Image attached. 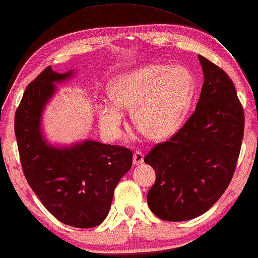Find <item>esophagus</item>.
Masks as SVG:
<instances>
[{"label": "esophagus", "mask_w": 258, "mask_h": 258, "mask_svg": "<svg viewBox=\"0 0 258 258\" xmlns=\"http://www.w3.org/2000/svg\"><path fill=\"white\" fill-rule=\"evenodd\" d=\"M143 161H144V153L142 151H140V149H137V151H135V153L133 155V164L141 165V164H143Z\"/></svg>", "instance_id": "1"}]
</instances>
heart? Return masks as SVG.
Masks as SVG:
<instances>
[{
  "mask_svg": "<svg viewBox=\"0 0 258 258\" xmlns=\"http://www.w3.org/2000/svg\"><path fill=\"white\" fill-rule=\"evenodd\" d=\"M194 77L182 67L149 66L123 75L110 83L112 104L101 105L99 123L109 139L119 135L123 114L132 110V119L154 140L176 133L194 97Z\"/></svg>",
  "mask_w": 258,
  "mask_h": 258,
  "instance_id": "heart-1",
  "label": "heart"
}]
</instances>
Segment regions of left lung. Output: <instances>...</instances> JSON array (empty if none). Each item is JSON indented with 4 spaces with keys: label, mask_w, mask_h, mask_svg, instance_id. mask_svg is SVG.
<instances>
[{
    "label": "left lung",
    "mask_w": 258,
    "mask_h": 258,
    "mask_svg": "<svg viewBox=\"0 0 258 258\" xmlns=\"http://www.w3.org/2000/svg\"><path fill=\"white\" fill-rule=\"evenodd\" d=\"M205 82L195 112L144 161L156 172L147 194L152 212L179 222L207 212L229 187L244 135V110L230 77L199 55Z\"/></svg>",
    "instance_id": "left-lung-1"
}]
</instances>
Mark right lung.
<instances>
[{"instance_id": "add662e5", "label": "right lung", "mask_w": 258, "mask_h": 258, "mask_svg": "<svg viewBox=\"0 0 258 258\" xmlns=\"http://www.w3.org/2000/svg\"><path fill=\"white\" fill-rule=\"evenodd\" d=\"M73 73L47 67L26 87L14 119L22 169L44 207L63 224L88 229L103 222L116 184L132 167L131 149L94 141L57 148L44 141L41 112L55 93L53 82Z\"/></svg>"}]
</instances>
